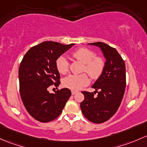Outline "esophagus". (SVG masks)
I'll return each mask as SVG.
<instances>
[{
	"mask_svg": "<svg viewBox=\"0 0 147 147\" xmlns=\"http://www.w3.org/2000/svg\"><path fill=\"white\" fill-rule=\"evenodd\" d=\"M76 93H77V91H76V90H72V91H71V94L72 95H75Z\"/></svg>",
	"mask_w": 147,
	"mask_h": 147,
	"instance_id": "1",
	"label": "esophagus"
}]
</instances>
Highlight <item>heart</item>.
<instances>
[{
  "mask_svg": "<svg viewBox=\"0 0 147 147\" xmlns=\"http://www.w3.org/2000/svg\"><path fill=\"white\" fill-rule=\"evenodd\" d=\"M74 58L84 63L83 71L86 72L93 79L99 78L105 69V62L102 57H97L96 53L88 48L82 47L72 53ZM56 66L61 74H67L69 70V63L67 59L60 56L56 60ZM89 84V78L86 74L79 75H70L63 81L64 87L72 90H79Z\"/></svg>",
  "mask_w": 147,
  "mask_h": 147,
  "instance_id": "obj_1",
  "label": "heart"
}]
</instances>
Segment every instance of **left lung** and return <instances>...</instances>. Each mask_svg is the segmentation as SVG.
Here are the masks:
<instances>
[{
  "label": "left lung",
  "instance_id": "8db88e82",
  "mask_svg": "<svg viewBox=\"0 0 147 147\" xmlns=\"http://www.w3.org/2000/svg\"><path fill=\"white\" fill-rule=\"evenodd\" d=\"M88 45L98 47L106 61L103 72L92 86L96 89L94 93L82 92L84 100L81 108L89 121L99 124L113 117L120 105L126 87L125 63L117 51L107 44L98 42Z\"/></svg>",
  "mask_w": 147,
  "mask_h": 147
}]
</instances>
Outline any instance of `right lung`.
Listing matches in <instances>:
<instances>
[{"instance_id": "right-lung-1", "label": "right lung", "mask_w": 147, "mask_h": 147, "mask_svg": "<svg viewBox=\"0 0 147 147\" xmlns=\"http://www.w3.org/2000/svg\"><path fill=\"white\" fill-rule=\"evenodd\" d=\"M74 45L46 41L30 48L21 61V99L29 114L41 122H50L58 117L71 96L69 88L58 90L55 93H50L47 88L60 84L56 60Z\"/></svg>"}]
</instances>
